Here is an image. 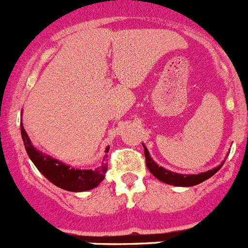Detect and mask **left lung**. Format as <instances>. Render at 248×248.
<instances>
[{
	"label": "left lung",
	"instance_id": "obj_1",
	"mask_svg": "<svg viewBox=\"0 0 248 248\" xmlns=\"http://www.w3.org/2000/svg\"><path fill=\"white\" fill-rule=\"evenodd\" d=\"M144 148V155H145V162L148 170L157 178L161 182L166 183V184L170 185H175V186H194V185H198L200 183L205 182L206 179L212 177L213 174L218 172L220 170L223 165H224V161L220 163L217 167L212 168V170H207V172L199 173V174H182V173H174L172 170H168L166 168L158 166L155 161L151 158L149 150L146 149V146L143 144Z\"/></svg>",
	"mask_w": 248,
	"mask_h": 248
}]
</instances>
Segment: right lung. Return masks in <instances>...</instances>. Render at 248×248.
Returning <instances> with one entry per match:
<instances>
[{"label": "right lung", "instance_id": "obj_1", "mask_svg": "<svg viewBox=\"0 0 248 248\" xmlns=\"http://www.w3.org/2000/svg\"><path fill=\"white\" fill-rule=\"evenodd\" d=\"M21 138H23L25 150L28 153L29 157L32 161L38 170L49 180L52 184L57 185L58 188L64 189L74 193H81V191H87L95 188L103 182L105 178V172L108 170V163L104 156L103 160L105 162L102 166L97 167L95 170H81L75 168L70 165L62 162V161L53 158L52 156L46 155L42 151L37 150L35 146L31 144L30 138L26 133L25 128L23 126V122L20 124ZM110 146H107L105 153L109 151Z\"/></svg>", "mask_w": 248, "mask_h": 248}]
</instances>
